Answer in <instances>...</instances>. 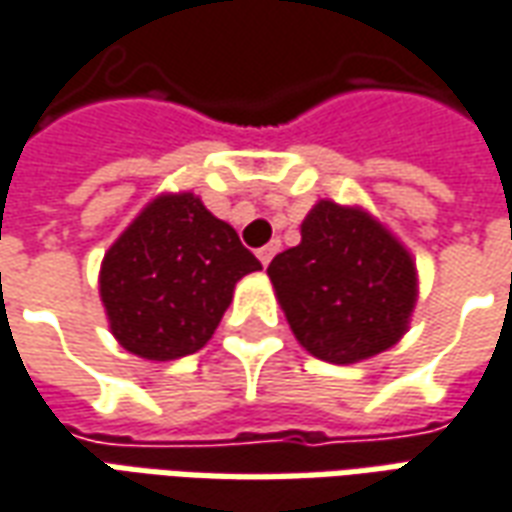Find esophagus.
<instances>
[{
	"label": "esophagus",
	"instance_id": "obj_1",
	"mask_svg": "<svg viewBox=\"0 0 512 512\" xmlns=\"http://www.w3.org/2000/svg\"><path fill=\"white\" fill-rule=\"evenodd\" d=\"M280 252V241H271V244H266L263 249H257V260L263 263V266H268L271 263V257Z\"/></svg>",
	"mask_w": 512,
	"mask_h": 512
}]
</instances>
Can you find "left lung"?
I'll return each instance as SVG.
<instances>
[{"label":"left lung","mask_w":512,"mask_h":512,"mask_svg":"<svg viewBox=\"0 0 512 512\" xmlns=\"http://www.w3.org/2000/svg\"><path fill=\"white\" fill-rule=\"evenodd\" d=\"M302 241L271 260L268 280L296 341L335 366L402 341L418 299L416 260L360 205L318 199Z\"/></svg>","instance_id":"8db88e82"}]
</instances>
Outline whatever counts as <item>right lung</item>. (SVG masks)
I'll list each match as a JSON object with an SVG mask.
<instances>
[{"instance_id": "1", "label": "right lung", "mask_w": 512, "mask_h": 512, "mask_svg": "<svg viewBox=\"0 0 512 512\" xmlns=\"http://www.w3.org/2000/svg\"><path fill=\"white\" fill-rule=\"evenodd\" d=\"M252 271L260 260L199 196L157 194L102 257L99 296L119 346L166 363L213 338Z\"/></svg>"}]
</instances>
